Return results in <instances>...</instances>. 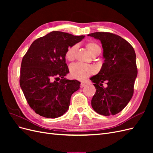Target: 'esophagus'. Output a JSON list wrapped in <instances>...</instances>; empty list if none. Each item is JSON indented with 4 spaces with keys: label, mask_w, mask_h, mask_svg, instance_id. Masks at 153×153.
I'll return each mask as SVG.
<instances>
[{
    "label": "esophagus",
    "mask_w": 153,
    "mask_h": 153,
    "mask_svg": "<svg viewBox=\"0 0 153 153\" xmlns=\"http://www.w3.org/2000/svg\"><path fill=\"white\" fill-rule=\"evenodd\" d=\"M85 86V83H84V82H81V84H80V87H84Z\"/></svg>",
    "instance_id": "34e87169"
}]
</instances>
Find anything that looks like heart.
Returning a JSON list of instances; mask_svg holds the SVG:
<instances>
[{
  "label": "heart",
  "mask_w": 153,
  "mask_h": 153,
  "mask_svg": "<svg viewBox=\"0 0 153 153\" xmlns=\"http://www.w3.org/2000/svg\"><path fill=\"white\" fill-rule=\"evenodd\" d=\"M87 49L91 55L99 54L101 52L100 46L94 42L87 43L85 45ZM76 50V46L73 45L69 47L65 52V58L68 61H72L75 58V53ZM95 69L93 66L86 65L81 63L73 64L70 66V73L73 78L79 80H84L94 73Z\"/></svg>",
  "instance_id": "b5f03b06"
}]
</instances>
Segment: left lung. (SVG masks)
I'll use <instances>...</instances> for the list:
<instances>
[{
  "label": "left lung",
  "instance_id": "left-lung-1",
  "mask_svg": "<svg viewBox=\"0 0 153 153\" xmlns=\"http://www.w3.org/2000/svg\"><path fill=\"white\" fill-rule=\"evenodd\" d=\"M88 36L101 41L105 59L100 71L90 78L96 87L92 107L99 114L114 115L133 96L138 72L135 52L126 40L111 32H97Z\"/></svg>",
  "mask_w": 153,
  "mask_h": 153
}]
</instances>
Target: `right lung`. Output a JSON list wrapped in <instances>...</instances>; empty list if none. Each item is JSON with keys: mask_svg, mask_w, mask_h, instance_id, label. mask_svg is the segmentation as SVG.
Here are the masks:
<instances>
[{"mask_svg": "<svg viewBox=\"0 0 153 153\" xmlns=\"http://www.w3.org/2000/svg\"><path fill=\"white\" fill-rule=\"evenodd\" d=\"M53 31L36 39L23 57L20 85L30 107L41 116L57 118L65 114L80 82L69 80L65 52L84 38Z\"/></svg>", "mask_w": 153, "mask_h": 153, "instance_id": "obj_1", "label": "right lung"}]
</instances>
